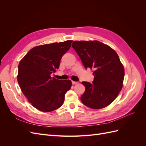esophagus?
Instances as JSON below:
<instances>
[{
  "instance_id": "1",
  "label": "esophagus",
  "mask_w": 146,
  "mask_h": 146,
  "mask_svg": "<svg viewBox=\"0 0 146 146\" xmlns=\"http://www.w3.org/2000/svg\"><path fill=\"white\" fill-rule=\"evenodd\" d=\"M72 83L73 84V85H76V84L78 83V82H74V81H72Z\"/></svg>"
}]
</instances>
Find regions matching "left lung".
Masks as SVG:
<instances>
[{"instance_id":"8db88e82","label":"left lung","mask_w":146,"mask_h":146,"mask_svg":"<svg viewBox=\"0 0 146 146\" xmlns=\"http://www.w3.org/2000/svg\"><path fill=\"white\" fill-rule=\"evenodd\" d=\"M72 47L85 69H93L92 83L82 82L85 91L82 103L93 109L105 108L114 100L122 88L124 69L117 53L98 41H75Z\"/></svg>"}]
</instances>
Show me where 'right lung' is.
Returning <instances> with one entry per match:
<instances>
[{"label": "right lung", "instance_id": "add662e5", "mask_svg": "<svg viewBox=\"0 0 146 146\" xmlns=\"http://www.w3.org/2000/svg\"><path fill=\"white\" fill-rule=\"evenodd\" d=\"M72 42L35 47L19 62L17 82L21 90L29 102L41 111H52L60 108L66 92L70 89V80H58L50 75L59 68L61 59Z\"/></svg>", "mask_w": 146, "mask_h": 146}]
</instances>
